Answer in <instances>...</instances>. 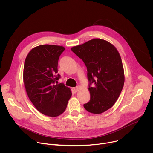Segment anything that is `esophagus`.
Returning <instances> with one entry per match:
<instances>
[{
  "label": "esophagus",
  "mask_w": 153,
  "mask_h": 153,
  "mask_svg": "<svg viewBox=\"0 0 153 153\" xmlns=\"http://www.w3.org/2000/svg\"><path fill=\"white\" fill-rule=\"evenodd\" d=\"M79 86H76V87H74V88H73V90L74 92H77L79 90Z\"/></svg>",
  "instance_id": "34e87169"
}]
</instances>
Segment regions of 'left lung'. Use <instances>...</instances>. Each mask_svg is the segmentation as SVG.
Segmentation results:
<instances>
[{
    "instance_id": "8db88e82",
    "label": "left lung",
    "mask_w": 153,
    "mask_h": 153,
    "mask_svg": "<svg viewBox=\"0 0 153 153\" xmlns=\"http://www.w3.org/2000/svg\"><path fill=\"white\" fill-rule=\"evenodd\" d=\"M72 51L84 62L90 92L86 111L100 114L111 108L124 85V71L120 56L108 42L94 39L74 47Z\"/></svg>"
}]
</instances>
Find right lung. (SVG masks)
Listing matches in <instances>:
<instances>
[{"mask_svg":"<svg viewBox=\"0 0 153 153\" xmlns=\"http://www.w3.org/2000/svg\"><path fill=\"white\" fill-rule=\"evenodd\" d=\"M64 50L62 46L39 45L25 60L24 82L28 96L39 111L50 117L62 114L72 95L68 87L57 82L58 61Z\"/></svg>","mask_w":153,"mask_h":153,"instance_id":"add662e5","label":"right lung"}]
</instances>
